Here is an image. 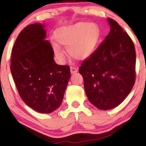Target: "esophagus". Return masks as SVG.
Instances as JSON below:
<instances>
[{
	"mask_svg": "<svg viewBox=\"0 0 146 146\" xmlns=\"http://www.w3.org/2000/svg\"><path fill=\"white\" fill-rule=\"evenodd\" d=\"M78 72V68L76 67H70V73L72 74H74V73H77Z\"/></svg>",
	"mask_w": 146,
	"mask_h": 146,
	"instance_id": "esophagus-1",
	"label": "esophagus"
}]
</instances>
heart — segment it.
<instances>
[{"label":"heart","instance_id":"heart-1","mask_svg":"<svg viewBox=\"0 0 146 146\" xmlns=\"http://www.w3.org/2000/svg\"><path fill=\"white\" fill-rule=\"evenodd\" d=\"M54 38L60 44L67 47L68 52L77 60H86L97 50L102 38L99 26L94 23L78 22L60 28L54 32ZM54 52L60 60L63 52L57 44H53Z\"/></svg>","mask_w":146,"mask_h":146}]
</instances>
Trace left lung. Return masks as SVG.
Masks as SVG:
<instances>
[{
    "mask_svg": "<svg viewBox=\"0 0 146 146\" xmlns=\"http://www.w3.org/2000/svg\"><path fill=\"white\" fill-rule=\"evenodd\" d=\"M110 32L92 57L79 68L89 102L99 110L117 107L135 81V49L133 40L114 20Z\"/></svg>",
    "mask_w": 146,
    "mask_h": 146,
    "instance_id": "left-lung-1",
    "label": "left lung"
}]
</instances>
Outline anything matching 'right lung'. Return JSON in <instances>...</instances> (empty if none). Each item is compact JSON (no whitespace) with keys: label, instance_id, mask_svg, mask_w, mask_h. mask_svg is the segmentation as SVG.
<instances>
[{"label":"right lung","instance_id":"right-lung-1","mask_svg":"<svg viewBox=\"0 0 146 146\" xmlns=\"http://www.w3.org/2000/svg\"><path fill=\"white\" fill-rule=\"evenodd\" d=\"M43 28L30 24L20 32L12 48L11 71L24 103L38 112L50 113L62 103L70 70L55 63Z\"/></svg>","mask_w":146,"mask_h":146}]
</instances>
